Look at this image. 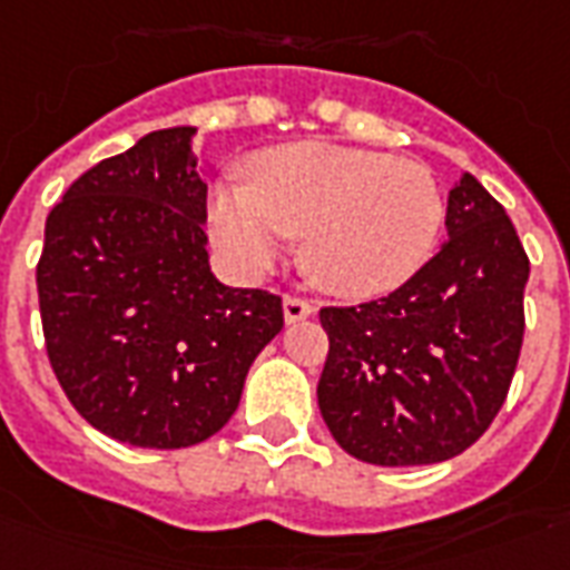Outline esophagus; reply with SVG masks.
Instances as JSON below:
<instances>
[{
    "label": "esophagus",
    "instance_id": "1",
    "mask_svg": "<svg viewBox=\"0 0 570 570\" xmlns=\"http://www.w3.org/2000/svg\"><path fill=\"white\" fill-rule=\"evenodd\" d=\"M282 309H285V322H301V318H309L315 313V306L301 294H288L282 301Z\"/></svg>",
    "mask_w": 570,
    "mask_h": 570
}]
</instances>
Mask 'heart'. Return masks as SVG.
Here are the masks:
<instances>
[{
  "label": "heart",
  "mask_w": 570,
  "mask_h": 570,
  "mask_svg": "<svg viewBox=\"0 0 570 570\" xmlns=\"http://www.w3.org/2000/svg\"><path fill=\"white\" fill-rule=\"evenodd\" d=\"M245 185L209 199L215 243L243 273L267 269L291 239L303 267L343 297L401 288L425 267L446 218L431 169L389 154L301 142L261 154Z\"/></svg>",
  "instance_id": "b5f03b06"
}]
</instances>
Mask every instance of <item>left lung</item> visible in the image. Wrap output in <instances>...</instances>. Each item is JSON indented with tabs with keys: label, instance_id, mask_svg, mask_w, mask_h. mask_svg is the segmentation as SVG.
Returning <instances> with one entry per match:
<instances>
[{
	"label": "left lung",
	"instance_id": "left-lung-1",
	"mask_svg": "<svg viewBox=\"0 0 570 570\" xmlns=\"http://www.w3.org/2000/svg\"><path fill=\"white\" fill-rule=\"evenodd\" d=\"M450 239L380 301L322 306L318 410L334 440L382 468L459 455L492 425L525 334L529 255L504 206L461 176Z\"/></svg>",
	"mask_w": 570,
	"mask_h": 570
}]
</instances>
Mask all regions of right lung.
Listing matches in <instances>:
<instances>
[{"label": "right lung", "instance_id": "right-lung-1", "mask_svg": "<svg viewBox=\"0 0 570 570\" xmlns=\"http://www.w3.org/2000/svg\"><path fill=\"white\" fill-rule=\"evenodd\" d=\"M190 136L148 132L75 178L36 267L45 348L69 404L145 450L222 431L252 361L285 325L279 294L212 276Z\"/></svg>", "mask_w": 570, "mask_h": 570}]
</instances>
